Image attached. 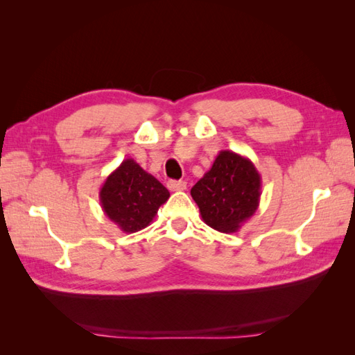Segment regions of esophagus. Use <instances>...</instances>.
Returning <instances> with one entry per match:
<instances>
[{"label": "esophagus", "mask_w": 355, "mask_h": 355, "mask_svg": "<svg viewBox=\"0 0 355 355\" xmlns=\"http://www.w3.org/2000/svg\"><path fill=\"white\" fill-rule=\"evenodd\" d=\"M167 187L170 191H184L187 189V182L184 180H168Z\"/></svg>", "instance_id": "1"}]
</instances>
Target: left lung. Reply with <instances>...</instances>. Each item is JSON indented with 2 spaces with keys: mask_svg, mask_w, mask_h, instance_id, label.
Wrapping results in <instances>:
<instances>
[{
  "mask_svg": "<svg viewBox=\"0 0 355 355\" xmlns=\"http://www.w3.org/2000/svg\"><path fill=\"white\" fill-rule=\"evenodd\" d=\"M259 171L252 161L232 151H220L207 173L192 187L204 223L219 232H239L259 207Z\"/></svg>",
  "mask_w": 355,
  "mask_h": 355,
  "instance_id": "1",
  "label": "left lung"
}]
</instances>
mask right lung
<instances>
[{
  "label": "right lung",
  "instance_id": "add662e5",
  "mask_svg": "<svg viewBox=\"0 0 355 355\" xmlns=\"http://www.w3.org/2000/svg\"><path fill=\"white\" fill-rule=\"evenodd\" d=\"M168 197L167 188L133 158L124 159L99 191L103 213L125 234L146 228Z\"/></svg>",
  "mask_w": 355,
  "mask_h": 355
}]
</instances>
